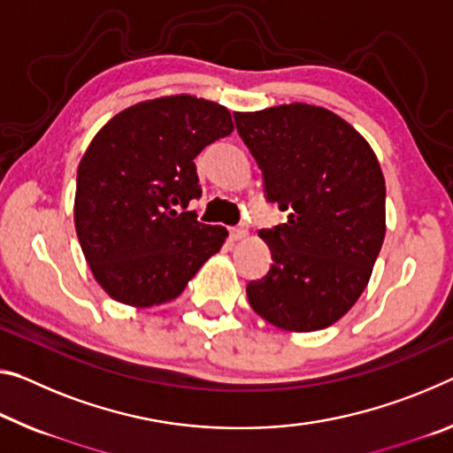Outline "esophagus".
I'll return each instance as SVG.
<instances>
[{
  "mask_svg": "<svg viewBox=\"0 0 453 453\" xmlns=\"http://www.w3.org/2000/svg\"><path fill=\"white\" fill-rule=\"evenodd\" d=\"M246 238H248V229L243 227V226L229 229V240H232V242H242V240H246Z\"/></svg>",
  "mask_w": 453,
  "mask_h": 453,
  "instance_id": "obj_1",
  "label": "esophagus"
}]
</instances>
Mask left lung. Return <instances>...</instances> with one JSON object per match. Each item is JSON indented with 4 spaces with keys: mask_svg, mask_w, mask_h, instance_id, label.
<instances>
[{
    "mask_svg": "<svg viewBox=\"0 0 453 453\" xmlns=\"http://www.w3.org/2000/svg\"><path fill=\"white\" fill-rule=\"evenodd\" d=\"M288 221L260 232L272 268L250 282V306L288 333L342 319L367 288L385 240V177L367 139L333 111L292 103L234 112Z\"/></svg>",
    "mask_w": 453,
    "mask_h": 453,
    "instance_id": "left-lung-1",
    "label": "left lung"
}]
</instances>
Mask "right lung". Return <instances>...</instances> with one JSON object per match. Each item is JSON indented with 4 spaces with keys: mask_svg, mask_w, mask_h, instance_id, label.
<instances>
[{
    "mask_svg": "<svg viewBox=\"0 0 453 453\" xmlns=\"http://www.w3.org/2000/svg\"><path fill=\"white\" fill-rule=\"evenodd\" d=\"M213 100H142L106 123L78 165L74 226L90 272L111 298L134 308L175 300L227 238L188 211L201 196L193 159L232 134Z\"/></svg>",
    "mask_w": 453,
    "mask_h": 453,
    "instance_id": "obj_1",
    "label": "right lung"
}]
</instances>
